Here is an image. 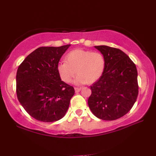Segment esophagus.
Listing matches in <instances>:
<instances>
[{
  "mask_svg": "<svg viewBox=\"0 0 156 156\" xmlns=\"http://www.w3.org/2000/svg\"><path fill=\"white\" fill-rule=\"evenodd\" d=\"M81 90V87H75V91L76 93L80 92Z\"/></svg>",
  "mask_w": 156,
  "mask_h": 156,
  "instance_id": "esophagus-1",
  "label": "esophagus"
}]
</instances>
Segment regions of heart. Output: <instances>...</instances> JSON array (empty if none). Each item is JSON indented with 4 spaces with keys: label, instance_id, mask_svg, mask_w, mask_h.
<instances>
[{
    "label": "heart",
    "instance_id": "obj_1",
    "mask_svg": "<svg viewBox=\"0 0 156 156\" xmlns=\"http://www.w3.org/2000/svg\"><path fill=\"white\" fill-rule=\"evenodd\" d=\"M105 67L104 55L83 49L70 51L65 56V62L58 64L57 70L62 80L70 83L76 75L74 83L77 85L93 83L101 77Z\"/></svg>",
    "mask_w": 156,
    "mask_h": 156
}]
</instances>
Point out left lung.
<instances>
[{
  "label": "left lung",
  "instance_id": "left-lung-1",
  "mask_svg": "<svg viewBox=\"0 0 156 156\" xmlns=\"http://www.w3.org/2000/svg\"><path fill=\"white\" fill-rule=\"evenodd\" d=\"M105 59L101 77L90 87L88 98L91 111L99 119L112 121L128 113L139 94L136 65L119 49L94 46Z\"/></svg>",
  "mask_w": 156,
  "mask_h": 156
}]
</instances>
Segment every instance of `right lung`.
<instances>
[{
    "instance_id": "right-lung-1",
    "label": "right lung",
    "mask_w": 156,
    "mask_h": 156,
    "mask_svg": "<svg viewBox=\"0 0 156 156\" xmlns=\"http://www.w3.org/2000/svg\"><path fill=\"white\" fill-rule=\"evenodd\" d=\"M70 45L41 47L26 57L17 69V99L30 116L53 122L65 115L75 90L61 80L58 62Z\"/></svg>"
}]
</instances>
